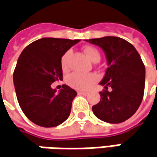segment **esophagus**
<instances>
[{
	"label": "esophagus",
	"instance_id": "esophagus-1",
	"mask_svg": "<svg viewBox=\"0 0 157 157\" xmlns=\"http://www.w3.org/2000/svg\"><path fill=\"white\" fill-rule=\"evenodd\" d=\"M78 94H81V95H84V96H87L88 92H85V91H78Z\"/></svg>",
	"mask_w": 157,
	"mask_h": 157
}]
</instances>
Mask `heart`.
Here are the masks:
<instances>
[{
    "label": "heart",
    "mask_w": 157,
    "mask_h": 157,
    "mask_svg": "<svg viewBox=\"0 0 157 157\" xmlns=\"http://www.w3.org/2000/svg\"><path fill=\"white\" fill-rule=\"evenodd\" d=\"M84 53L86 54L89 59L92 62H98L100 59V53L96 48L87 46L84 48ZM71 51H67L61 58V66L63 70L68 68ZM97 80V76L94 74H84L81 72H73L67 77V82L71 87L77 90H87Z\"/></svg>",
    "instance_id": "obj_1"
}]
</instances>
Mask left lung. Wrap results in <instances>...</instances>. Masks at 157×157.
<instances>
[{
	"label": "left lung",
	"instance_id": "8db88e82",
	"mask_svg": "<svg viewBox=\"0 0 157 157\" xmlns=\"http://www.w3.org/2000/svg\"><path fill=\"white\" fill-rule=\"evenodd\" d=\"M86 42L100 47L108 67L99 82L104 91L100 101L92 106L94 115L109 124H120L135 114L142 101L145 66L132 44L120 37L106 36ZM111 87V91H107Z\"/></svg>",
	"mask_w": 157,
	"mask_h": 157
}]
</instances>
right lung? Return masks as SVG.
Listing matches in <instances>:
<instances>
[{"mask_svg": "<svg viewBox=\"0 0 157 157\" xmlns=\"http://www.w3.org/2000/svg\"><path fill=\"white\" fill-rule=\"evenodd\" d=\"M80 40L42 38L20 54L13 74L18 104L25 116L42 127H55L70 115L76 91L63 84L57 91L51 83L62 80L61 58Z\"/></svg>", "mask_w": 157, "mask_h": 157, "instance_id": "right-lung-1", "label": "right lung"}]
</instances>
